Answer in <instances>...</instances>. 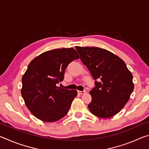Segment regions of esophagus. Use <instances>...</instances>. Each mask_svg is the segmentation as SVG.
<instances>
[{
	"instance_id": "1",
	"label": "esophagus",
	"mask_w": 149,
	"mask_h": 149,
	"mask_svg": "<svg viewBox=\"0 0 149 149\" xmlns=\"http://www.w3.org/2000/svg\"><path fill=\"white\" fill-rule=\"evenodd\" d=\"M77 93H79V95H84L85 93H86V91L84 90V91H78Z\"/></svg>"
}]
</instances>
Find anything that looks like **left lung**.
<instances>
[{"mask_svg":"<svg viewBox=\"0 0 149 149\" xmlns=\"http://www.w3.org/2000/svg\"><path fill=\"white\" fill-rule=\"evenodd\" d=\"M80 59L95 80L90 91V112L99 118L118 114L130 99L134 85L133 75L123 60L99 47H75Z\"/></svg>","mask_w":149,"mask_h":149,"instance_id":"8db88e82","label":"left lung"}]
</instances>
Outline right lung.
Returning a JSON list of instances; mask_svg holds the SVG:
<instances>
[{
	"label": "right lung",
	"instance_id": "obj_1",
	"mask_svg": "<svg viewBox=\"0 0 149 149\" xmlns=\"http://www.w3.org/2000/svg\"><path fill=\"white\" fill-rule=\"evenodd\" d=\"M79 54L73 48L45 52L29 63L22 77V96L33 116L46 122L61 119L68 112L77 91L56 86L65 68Z\"/></svg>",
	"mask_w": 149,
	"mask_h": 149
}]
</instances>
